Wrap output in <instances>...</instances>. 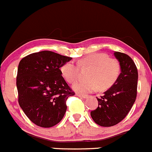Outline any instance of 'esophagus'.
I'll use <instances>...</instances> for the list:
<instances>
[{"instance_id":"esophagus-1","label":"esophagus","mask_w":152,"mask_h":152,"mask_svg":"<svg viewBox=\"0 0 152 152\" xmlns=\"http://www.w3.org/2000/svg\"><path fill=\"white\" fill-rule=\"evenodd\" d=\"M78 96H79V97L81 98H83V99H85V98H87L88 97V95H86V94H76Z\"/></svg>"}]
</instances>
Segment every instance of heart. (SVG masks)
Wrapping results in <instances>:
<instances>
[{
	"mask_svg": "<svg viewBox=\"0 0 152 152\" xmlns=\"http://www.w3.org/2000/svg\"><path fill=\"white\" fill-rule=\"evenodd\" d=\"M79 68H89L86 75L88 79L73 85V89L81 94L93 92L99 87L101 90L109 89L121 74V65L118 60L110 58L104 53L90 54L80 59L77 64L68 61L61 66V74L68 83H73L79 77Z\"/></svg>",
	"mask_w": 152,
	"mask_h": 152,
	"instance_id": "1",
	"label": "heart"
}]
</instances>
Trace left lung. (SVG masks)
<instances>
[{
    "label": "left lung",
    "mask_w": 152,
    "mask_h": 152,
    "mask_svg": "<svg viewBox=\"0 0 152 152\" xmlns=\"http://www.w3.org/2000/svg\"><path fill=\"white\" fill-rule=\"evenodd\" d=\"M120 62L121 73L117 81L97 98L98 107L91 111V116L96 124L104 127L115 126L122 121L136 101L137 96L138 70L130 56L115 52Z\"/></svg>",
    "instance_id": "8db88e82"
}]
</instances>
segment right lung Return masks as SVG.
Returning <instances> with one entry per match:
<instances>
[{
  "mask_svg": "<svg viewBox=\"0 0 152 152\" xmlns=\"http://www.w3.org/2000/svg\"><path fill=\"white\" fill-rule=\"evenodd\" d=\"M71 59L45 50L28 55L19 62L18 102L28 118L39 127L58 124L66 113L68 98L75 94L60 69Z\"/></svg>",
  "mask_w": 152,
  "mask_h": 152,
  "instance_id": "1",
  "label": "right lung"
}]
</instances>
